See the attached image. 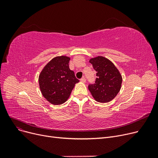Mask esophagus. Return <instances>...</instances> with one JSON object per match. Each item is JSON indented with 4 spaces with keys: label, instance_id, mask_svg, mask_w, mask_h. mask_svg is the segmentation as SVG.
<instances>
[{
    "label": "esophagus",
    "instance_id": "34e87169",
    "mask_svg": "<svg viewBox=\"0 0 158 158\" xmlns=\"http://www.w3.org/2000/svg\"><path fill=\"white\" fill-rule=\"evenodd\" d=\"M80 81H81V82H86V79H85V77H82V78L80 79Z\"/></svg>",
    "mask_w": 158,
    "mask_h": 158
}]
</instances>
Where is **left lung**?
Returning a JSON list of instances; mask_svg holds the SVG:
<instances>
[{
    "mask_svg": "<svg viewBox=\"0 0 158 158\" xmlns=\"http://www.w3.org/2000/svg\"><path fill=\"white\" fill-rule=\"evenodd\" d=\"M89 63L96 71L94 84H89L88 89L95 101L106 103L117 96L121 88L122 78L114 64L102 56L92 58Z\"/></svg>",
    "mask_w": 158,
    "mask_h": 158,
    "instance_id": "8db88e82",
    "label": "left lung"
}]
</instances>
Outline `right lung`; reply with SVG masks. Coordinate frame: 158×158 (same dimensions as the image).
<instances>
[{
    "label": "right lung",
    "mask_w": 158,
    "mask_h": 158,
    "mask_svg": "<svg viewBox=\"0 0 158 158\" xmlns=\"http://www.w3.org/2000/svg\"><path fill=\"white\" fill-rule=\"evenodd\" d=\"M70 57H56L49 61L41 72L39 85L43 96L54 105L66 101L75 85L79 81L69 69Z\"/></svg>",
    "instance_id": "right-lung-1"
}]
</instances>
